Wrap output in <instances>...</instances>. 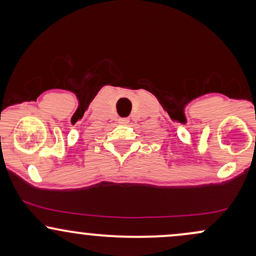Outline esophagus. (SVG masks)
Masks as SVG:
<instances>
[{
  "label": "esophagus",
  "instance_id": "34e87169",
  "mask_svg": "<svg viewBox=\"0 0 256 256\" xmlns=\"http://www.w3.org/2000/svg\"><path fill=\"white\" fill-rule=\"evenodd\" d=\"M119 122H122V124H128V118H122V119L119 120Z\"/></svg>",
  "mask_w": 256,
  "mask_h": 256
}]
</instances>
